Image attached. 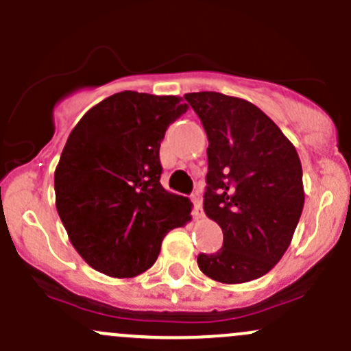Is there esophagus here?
Instances as JSON below:
<instances>
[{"label": "esophagus", "mask_w": 351, "mask_h": 351, "mask_svg": "<svg viewBox=\"0 0 351 351\" xmlns=\"http://www.w3.org/2000/svg\"><path fill=\"white\" fill-rule=\"evenodd\" d=\"M192 202H193V217L195 219H202L204 217V210H202V197L200 193L195 192L192 193Z\"/></svg>", "instance_id": "esophagus-1"}]
</instances>
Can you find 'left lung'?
I'll return each mask as SVG.
<instances>
[{"label":"left lung","mask_w":351,"mask_h":351,"mask_svg":"<svg viewBox=\"0 0 351 351\" xmlns=\"http://www.w3.org/2000/svg\"><path fill=\"white\" fill-rule=\"evenodd\" d=\"M208 139L204 210L224 243L197 258L202 274L222 284L263 277L292 241L304 207L302 166L277 123L243 98L186 93Z\"/></svg>","instance_id":"8db88e82"}]
</instances>
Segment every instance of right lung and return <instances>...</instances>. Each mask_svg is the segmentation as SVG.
<instances>
[{
	"label": "right lung",
	"mask_w": 351,
	"mask_h": 351,
	"mask_svg": "<svg viewBox=\"0 0 351 351\" xmlns=\"http://www.w3.org/2000/svg\"><path fill=\"white\" fill-rule=\"evenodd\" d=\"M186 108L178 97L120 91L71 130L54 173L56 207L74 250L97 271L143 274L162 238L192 219L189 198L159 182V146Z\"/></svg>",
	"instance_id": "1"
}]
</instances>
